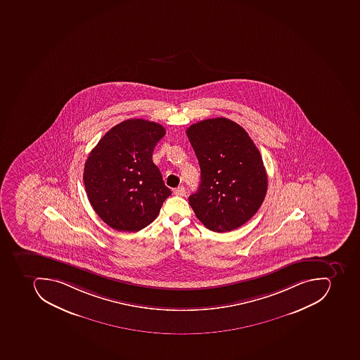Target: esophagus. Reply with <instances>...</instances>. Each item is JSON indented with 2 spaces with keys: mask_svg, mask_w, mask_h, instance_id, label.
I'll return each mask as SVG.
<instances>
[{
  "mask_svg": "<svg viewBox=\"0 0 360 360\" xmlns=\"http://www.w3.org/2000/svg\"><path fill=\"white\" fill-rule=\"evenodd\" d=\"M173 192L174 194L177 195V196H185V194H186L184 186L177 187V188L174 189Z\"/></svg>",
  "mask_w": 360,
  "mask_h": 360,
  "instance_id": "34e87169",
  "label": "esophagus"
}]
</instances>
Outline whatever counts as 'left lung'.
Instances as JSON below:
<instances>
[{
	"label": "left lung",
	"instance_id": "left-lung-1",
	"mask_svg": "<svg viewBox=\"0 0 360 360\" xmlns=\"http://www.w3.org/2000/svg\"><path fill=\"white\" fill-rule=\"evenodd\" d=\"M186 134L200 168L189 205L210 230H236L257 213L268 191L259 149L245 129L223 117L196 122Z\"/></svg>",
	"mask_w": 360,
	"mask_h": 360
}]
</instances>
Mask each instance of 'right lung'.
<instances>
[{
	"instance_id": "1",
	"label": "right lung",
	"mask_w": 360,
	"mask_h": 360,
	"mask_svg": "<svg viewBox=\"0 0 360 360\" xmlns=\"http://www.w3.org/2000/svg\"><path fill=\"white\" fill-rule=\"evenodd\" d=\"M165 134L157 122L124 120L107 131L86 158V196L98 217L114 230H143L172 194L153 162L155 146Z\"/></svg>"
}]
</instances>
